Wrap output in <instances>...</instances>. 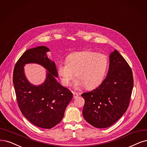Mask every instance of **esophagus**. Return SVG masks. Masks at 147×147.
Listing matches in <instances>:
<instances>
[{
    "label": "esophagus",
    "instance_id": "obj_1",
    "mask_svg": "<svg viewBox=\"0 0 147 147\" xmlns=\"http://www.w3.org/2000/svg\"><path fill=\"white\" fill-rule=\"evenodd\" d=\"M78 96H79V94L77 93H75V92H73V98L74 99L76 98V97H78Z\"/></svg>",
    "mask_w": 147,
    "mask_h": 147
}]
</instances>
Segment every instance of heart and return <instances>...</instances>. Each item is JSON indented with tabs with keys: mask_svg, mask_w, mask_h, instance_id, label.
<instances>
[{
	"mask_svg": "<svg viewBox=\"0 0 147 147\" xmlns=\"http://www.w3.org/2000/svg\"><path fill=\"white\" fill-rule=\"evenodd\" d=\"M108 65L107 56L91 51H83L69 54L65 63L58 65L57 71L62 84L68 86L73 79L74 85L90 90L98 86L104 79Z\"/></svg>",
	"mask_w": 147,
	"mask_h": 147,
	"instance_id": "obj_1",
	"label": "heart"
}]
</instances>
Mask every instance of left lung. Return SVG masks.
Listing matches in <instances>:
<instances>
[{"mask_svg": "<svg viewBox=\"0 0 147 147\" xmlns=\"http://www.w3.org/2000/svg\"><path fill=\"white\" fill-rule=\"evenodd\" d=\"M128 63L116 50L110 55L107 78L94 90L81 94L85 99L83 116L96 128L109 127L126 112L133 88Z\"/></svg>", "mask_w": 147, "mask_h": 147, "instance_id": "left-lung-1", "label": "left lung"}]
</instances>
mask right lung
Instances as JSON below:
<instances>
[{
  "label": "right lung",
  "mask_w": 147,
  "mask_h": 147,
  "mask_svg": "<svg viewBox=\"0 0 147 147\" xmlns=\"http://www.w3.org/2000/svg\"><path fill=\"white\" fill-rule=\"evenodd\" d=\"M50 49L40 46L26 50L16 63L13 71V84L18 105L23 115L34 125L46 129L56 126L63 119L65 110L73 98L69 90L60 84L55 63L49 59ZM37 63L48 71L45 82L40 86L27 80L24 66Z\"/></svg>",
  "instance_id": "right-lung-1"
}]
</instances>
